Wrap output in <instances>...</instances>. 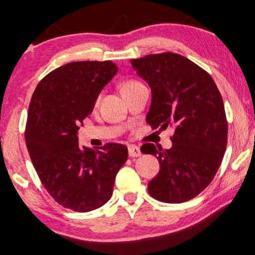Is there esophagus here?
<instances>
[{
    "instance_id": "esophagus-1",
    "label": "esophagus",
    "mask_w": 255,
    "mask_h": 255,
    "mask_svg": "<svg viewBox=\"0 0 255 255\" xmlns=\"http://www.w3.org/2000/svg\"><path fill=\"white\" fill-rule=\"evenodd\" d=\"M128 153H129V157H131V158H136L141 155L140 148L137 146H134V145H130L129 147H128Z\"/></svg>"
}]
</instances>
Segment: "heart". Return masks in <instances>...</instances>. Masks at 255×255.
I'll use <instances>...</instances> for the list:
<instances>
[{
  "mask_svg": "<svg viewBox=\"0 0 255 255\" xmlns=\"http://www.w3.org/2000/svg\"><path fill=\"white\" fill-rule=\"evenodd\" d=\"M135 83H137V82H135V81H128V82H125L124 84H122V87H121V89L122 88H125V87H128V85H131V84H135Z\"/></svg>",
  "mask_w": 255,
  "mask_h": 255,
  "instance_id": "heart-1",
  "label": "heart"
}]
</instances>
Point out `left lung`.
Wrapping results in <instances>:
<instances>
[{
  "label": "left lung",
  "mask_w": 255,
  "mask_h": 255,
  "mask_svg": "<svg viewBox=\"0 0 255 255\" xmlns=\"http://www.w3.org/2000/svg\"><path fill=\"white\" fill-rule=\"evenodd\" d=\"M130 63L152 90L147 124L159 130L174 125L171 148L141 147L160 164L148 192L165 203H183L209 185L222 162L228 134L222 96L209 73L180 54H148Z\"/></svg>",
  "instance_id": "1"
}]
</instances>
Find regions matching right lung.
<instances>
[{"label": "right lung", "mask_w": 255, "mask_h": 255, "mask_svg": "<svg viewBox=\"0 0 255 255\" xmlns=\"http://www.w3.org/2000/svg\"><path fill=\"white\" fill-rule=\"evenodd\" d=\"M118 70L110 60L69 63L41 79L30 100L24 133L30 160L48 194L73 211L106 204L127 161L121 143L98 151L78 145L79 126Z\"/></svg>", "instance_id": "right-lung-1"}]
</instances>
